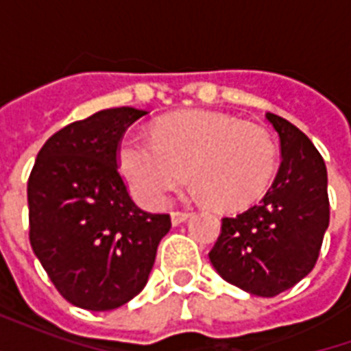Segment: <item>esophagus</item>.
<instances>
[{"label":"esophagus","instance_id":"obj_1","mask_svg":"<svg viewBox=\"0 0 351 351\" xmlns=\"http://www.w3.org/2000/svg\"><path fill=\"white\" fill-rule=\"evenodd\" d=\"M190 213H173L171 214V223H173V226H180L184 221L190 220Z\"/></svg>","mask_w":351,"mask_h":351}]
</instances>
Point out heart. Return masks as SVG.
Returning a JSON list of instances; mask_svg holds the SVG:
<instances>
[{
	"mask_svg": "<svg viewBox=\"0 0 351 351\" xmlns=\"http://www.w3.org/2000/svg\"><path fill=\"white\" fill-rule=\"evenodd\" d=\"M116 161L133 197L148 208L163 205L169 191L190 175L195 178L191 197L237 210L267 190L276 146L259 125L208 110H182L161 118L154 137L128 133Z\"/></svg>",
	"mask_w": 351,
	"mask_h": 351,
	"instance_id": "heart-1",
	"label": "heart"
}]
</instances>
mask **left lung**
I'll use <instances>...</instances> for the list:
<instances>
[{
	"label": "left lung",
	"instance_id": "left-lung-1",
	"mask_svg": "<svg viewBox=\"0 0 351 351\" xmlns=\"http://www.w3.org/2000/svg\"><path fill=\"white\" fill-rule=\"evenodd\" d=\"M265 118L280 137L276 178L259 205L221 220L208 258L229 284L274 297L314 269L329 228V197L325 161L312 141L280 116Z\"/></svg>",
	"mask_w": 351,
	"mask_h": 351
}]
</instances>
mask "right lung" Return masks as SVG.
I'll return each instance as SVG.
<instances>
[{
  "label": "right lung",
  "instance_id": "add662e5",
  "mask_svg": "<svg viewBox=\"0 0 351 351\" xmlns=\"http://www.w3.org/2000/svg\"><path fill=\"white\" fill-rule=\"evenodd\" d=\"M146 110L105 108L54 133L27 180L29 243L64 299L105 312L148 282L169 214L138 208L118 175L116 150Z\"/></svg>",
  "mask_w": 351,
  "mask_h": 351
}]
</instances>
